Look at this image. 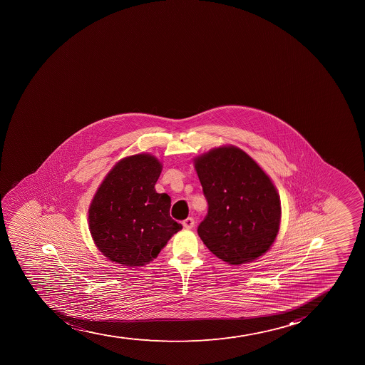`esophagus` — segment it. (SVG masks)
Listing matches in <instances>:
<instances>
[{"mask_svg":"<svg viewBox=\"0 0 365 365\" xmlns=\"http://www.w3.org/2000/svg\"><path fill=\"white\" fill-rule=\"evenodd\" d=\"M182 225H183V227L187 228V230H192V228L194 227V225H195V221H194L192 217H188V219H185V220L182 222Z\"/></svg>","mask_w":365,"mask_h":365,"instance_id":"esophagus-1","label":"esophagus"}]
</instances>
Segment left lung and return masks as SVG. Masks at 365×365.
<instances>
[{
  "label": "left lung",
  "mask_w": 365,
  "mask_h": 365,
  "mask_svg": "<svg viewBox=\"0 0 365 365\" xmlns=\"http://www.w3.org/2000/svg\"><path fill=\"white\" fill-rule=\"evenodd\" d=\"M194 166L208 201L197 228L203 244L230 265L263 256L281 225V200L269 175L235 145L210 148Z\"/></svg>",
  "instance_id": "8db88e82"
}]
</instances>
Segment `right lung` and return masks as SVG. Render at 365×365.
I'll return each instance as SVG.
<instances>
[{"instance_id": "1", "label": "right lung", "mask_w": 365, "mask_h": 365, "mask_svg": "<svg viewBox=\"0 0 365 365\" xmlns=\"http://www.w3.org/2000/svg\"><path fill=\"white\" fill-rule=\"evenodd\" d=\"M163 164L150 153L120 159L95 192L88 210L91 238L107 259L143 267L182 230L170 217L171 199L155 185Z\"/></svg>"}]
</instances>
